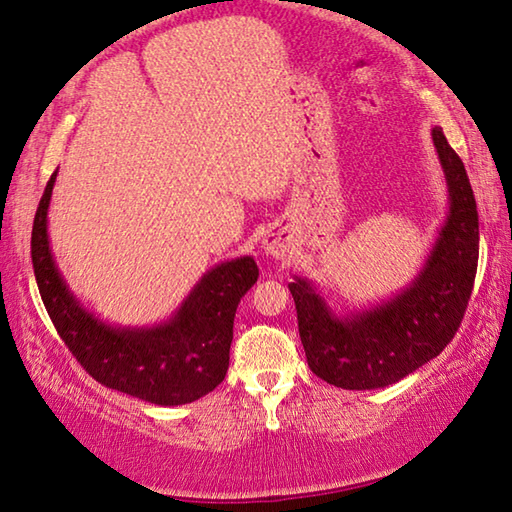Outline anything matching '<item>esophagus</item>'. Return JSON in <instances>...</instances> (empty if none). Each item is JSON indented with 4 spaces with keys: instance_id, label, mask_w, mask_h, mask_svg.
<instances>
[{
    "instance_id": "esophagus-1",
    "label": "esophagus",
    "mask_w": 512,
    "mask_h": 512,
    "mask_svg": "<svg viewBox=\"0 0 512 512\" xmlns=\"http://www.w3.org/2000/svg\"><path fill=\"white\" fill-rule=\"evenodd\" d=\"M262 248L266 250V255L280 259V257L286 255L288 244L280 237V232H268V235L262 241Z\"/></svg>"
}]
</instances>
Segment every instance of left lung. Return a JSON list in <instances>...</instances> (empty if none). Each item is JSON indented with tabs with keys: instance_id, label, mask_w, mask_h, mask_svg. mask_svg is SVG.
Wrapping results in <instances>:
<instances>
[{
	"instance_id": "8db88e82",
	"label": "left lung",
	"mask_w": 512,
	"mask_h": 512,
	"mask_svg": "<svg viewBox=\"0 0 512 512\" xmlns=\"http://www.w3.org/2000/svg\"><path fill=\"white\" fill-rule=\"evenodd\" d=\"M432 141L448 183V217L421 271L369 309L336 313L306 277L288 284L306 362L318 378L342 389L394 385L439 356L466 313L477 275L479 215L466 167L441 127Z\"/></svg>"
}]
</instances>
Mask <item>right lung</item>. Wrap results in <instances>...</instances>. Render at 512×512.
<instances>
[{
	"instance_id": "right-lung-1",
	"label": "right lung",
	"mask_w": 512,
	"mask_h": 512,
	"mask_svg": "<svg viewBox=\"0 0 512 512\" xmlns=\"http://www.w3.org/2000/svg\"><path fill=\"white\" fill-rule=\"evenodd\" d=\"M58 170L35 212L31 257L37 288L53 327L98 383L154 405H185L226 378L237 304L257 282L250 255L212 266L170 320L116 327L82 306L64 282L49 241V203Z\"/></svg>"
}]
</instances>
